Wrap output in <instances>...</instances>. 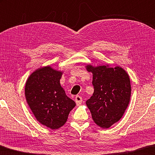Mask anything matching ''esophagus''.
<instances>
[{"label":"esophagus","mask_w":155,"mask_h":155,"mask_svg":"<svg viewBox=\"0 0 155 155\" xmlns=\"http://www.w3.org/2000/svg\"><path fill=\"white\" fill-rule=\"evenodd\" d=\"M75 101L76 104L80 105L82 102V97H80V96L77 95L75 98Z\"/></svg>","instance_id":"34e87169"}]
</instances>
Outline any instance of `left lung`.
<instances>
[{
    "mask_svg": "<svg viewBox=\"0 0 155 155\" xmlns=\"http://www.w3.org/2000/svg\"><path fill=\"white\" fill-rule=\"evenodd\" d=\"M93 73L94 93L86 101L94 122L108 128L122 117L130 102L131 86L129 75L120 67L86 66Z\"/></svg>",
    "mask_w": 155,
    "mask_h": 155,
    "instance_id": "1",
    "label": "left lung"
}]
</instances>
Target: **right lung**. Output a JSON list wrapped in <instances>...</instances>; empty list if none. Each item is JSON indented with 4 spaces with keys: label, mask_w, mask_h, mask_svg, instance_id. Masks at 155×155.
Segmentation results:
<instances>
[{
    "label": "right lung",
    "mask_w": 155,
    "mask_h": 155,
    "mask_svg": "<svg viewBox=\"0 0 155 155\" xmlns=\"http://www.w3.org/2000/svg\"><path fill=\"white\" fill-rule=\"evenodd\" d=\"M62 72L49 66L38 68L27 80L25 93L35 117L42 125L58 129L66 123L75 101L61 87Z\"/></svg>",
    "instance_id": "right-lung-1"
}]
</instances>
